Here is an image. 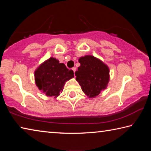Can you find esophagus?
I'll use <instances>...</instances> for the list:
<instances>
[{
	"label": "esophagus",
	"mask_w": 151,
	"mask_h": 151,
	"mask_svg": "<svg viewBox=\"0 0 151 151\" xmlns=\"http://www.w3.org/2000/svg\"><path fill=\"white\" fill-rule=\"evenodd\" d=\"M72 70H73L74 73H75V71H76V67H73V68H72Z\"/></svg>",
	"instance_id": "esophagus-1"
}]
</instances>
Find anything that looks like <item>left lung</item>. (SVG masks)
I'll return each instance as SVG.
<instances>
[{
  "label": "left lung",
  "instance_id": "8db88e82",
  "mask_svg": "<svg viewBox=\"0 0 151 151\" xmlns=\"http://www.w3.org/2000/svg\"><path fill=\"white\" fill-rule=\"evenodd\" d=\"M78 62L81 66L75 72L76 80L86 95L94 98L106 88L109 68L100 59L92 55L81 57Z\"/></svg>",
  "mask_w": 151,
  "mask_h": 151
}]
</instances>
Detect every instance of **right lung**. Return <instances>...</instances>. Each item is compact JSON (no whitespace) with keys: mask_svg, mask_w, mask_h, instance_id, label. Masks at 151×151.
<instances>
[{"mask_svg":"<svg viewBox=\"0 0 151 151\" xmlns=\"http://www.w3.org/2000/svg\"><path fill=\"white\" fill-rule=\"evenodd\" d=\"M73 77V71L53 57L45 60L35 71L36 85L46 95L55 98L60 95L66 82Z\"/></svg>","mask_w":151,"mask_h":151,"instance_id":"add662e5","label":"right lung"}]
</instances>
